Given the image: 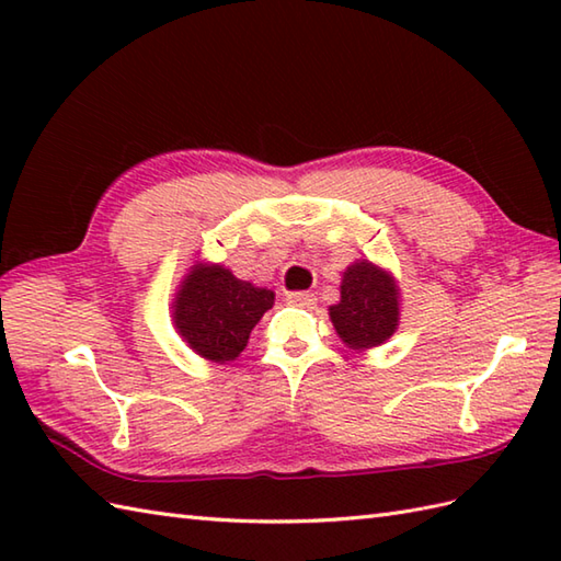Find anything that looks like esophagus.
Returning a JSON list of instances; mask_svg holds the SVG:
<instances>
[{
	"label": "esophagus",
	"instance_id": "1",
	"mask_svg": "<svg viewBox=\"0 0 561 561\" xmlns=\"http://www.w3.org/2000/svg\"><path fill=\"white\" fill-rule=\"evenodd\" d=\"M287 304L299 306V308H313L316 296L308 294V291H291V294H287Z\"/></svg>",
	"mask_w": 561,
	"mask_h": 561
}]
</instances>
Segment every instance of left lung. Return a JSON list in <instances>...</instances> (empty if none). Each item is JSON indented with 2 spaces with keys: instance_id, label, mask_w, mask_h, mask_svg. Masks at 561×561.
<instances>
[{
  "instance_id": "1",
  "label": "left lung",
  "mask_w": 561,
  "mask_h": 561,
  "mask_svg": "<svg viewBox=\"0 0 561 561\" xmlns=\"http://www.w3.org/2000/svg\"><path fill=\"white\" fill-rule=\"evenodd\" d=\"M330 320L352 350L378 347L400 323V289L386 270L356 260L342 274L340 304L330 306Z\"/></svg>"
}]
</instances>
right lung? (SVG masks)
<instances>
[{"instance_id": "right-lung-1", "label": "right lung", "mask_w": 561, "mask_h": 561, "mask_svg": "<svg viewBox=\"0 0 561 561\" xmlns=\"http://www.w3.org/2000/svg\"><path fill=\"white\" fill-rule=\"evenodd\" d=\"M274 304V291L238 279L224 265L190 267L173 299V323L187 347L214 364L233 362Z\"/></svg>"}]
</instances>
